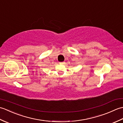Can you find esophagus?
<instances>
[{"label":"esophagus","instance_id":"esophagus-1","mask_svg":"<svg viewBox=\"0 0 123 123\" xmlns=\"http://www.w3.org/2000/svg\"><path fill=\"white\" fill-rule=\"evenodd\" d=\"M64 62H59V64H64Z\"/></svg>","mask_w":123,"mask_h":123}]
</instances>
